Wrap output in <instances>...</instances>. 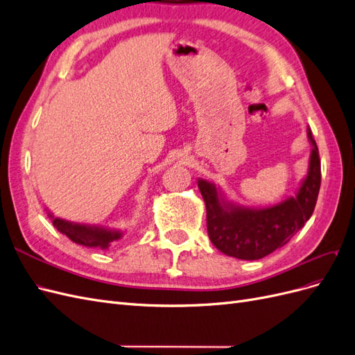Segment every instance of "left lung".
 <instances>
[{
  "label": "left lung",
  "mask_w": 355,
  "mask_h": 355,
  "mask_svg": "<svg viewBox=\"0 0 355 355\" xmlns=\"http://www.w3.org/2000/svg\"><path fill=\"white\" fill-rule=\"evenodd\" d=\"M306 133L313 146L306 178L295 197L275 206L262 209L239 206L225 198L213 182L198 179L207 210V232L218 250L243 261L261 259L287 244L311 218L321 184V164L311 128Z\"/></svg>",
  "instance_id": "8db88e82"
}]
</instances>
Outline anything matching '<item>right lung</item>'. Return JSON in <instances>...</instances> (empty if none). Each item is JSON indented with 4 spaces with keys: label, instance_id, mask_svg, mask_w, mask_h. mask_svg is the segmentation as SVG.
<instances>
[{
    "label": "right lung",
    "instance_id": "right-lung-1",
    "mask_svg": "<svg viewBox=\"0 0 355 355\" xmlns=\"http://www.w3.org/2000/svg\"><path fill=\"white\" fill-rule=\"evenodd\" d=\"M49 218H51L53 227L63 235H67L71 241L85 247H93V249L105 250L108 249L114 241H118L123 237V231L120 230L69 222L65 219L55 218L51 213H49Z\"/></svg>",
    "mask_w": 355,
    "mask_h": 355
}]
</instances>
